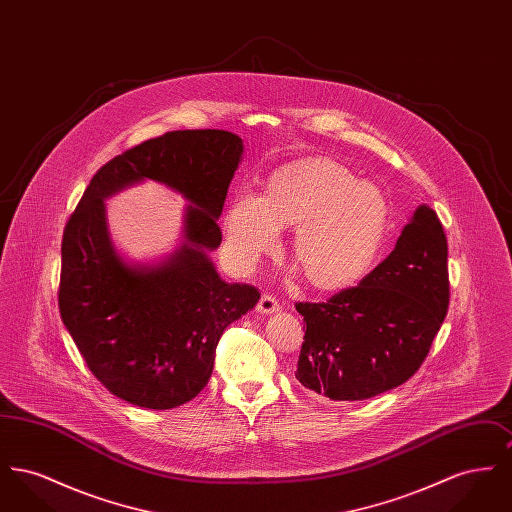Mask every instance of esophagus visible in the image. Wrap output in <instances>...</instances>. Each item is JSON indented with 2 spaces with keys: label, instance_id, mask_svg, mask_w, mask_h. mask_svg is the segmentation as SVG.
Returning <instances> with one entry per match:
<instances>
[{
  "label": "esophagus",
  "instance_id": "obj_1",
  "mask_svg": "<svg viewBox=\"0 0 512 512\" xmlns=\"http://www.w3.org/2000/svg\"><path fill=\"white\" fill-rule=\"evenodd\" d=\"M257 311L263 315H270V313H278L280 311V303L274 295H263L257 303Z\"/></svg>",
  "mask_w": 512,
  "mask_h": 512
}]
</instances>
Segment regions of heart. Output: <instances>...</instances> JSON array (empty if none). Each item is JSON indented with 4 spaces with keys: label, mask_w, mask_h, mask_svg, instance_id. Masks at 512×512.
I'll return each instance as SVG.
<instances>
[{
    "label": "heart",
    "mask_w": 512,
    "mask_h": 512,
    "mask_svg": "<svg viewBox=\"0 0 512 512\" xmlns=\"http://www.w3.org/2000/svg\"><path fill=\"white\" fill-rule=\"evenodd\" d=\"M382 192L326 157H311L270 176L267 192L240 194L226 215V244L242 267L270 251L279 228L295 226L293 261L320 292H341L363 280L388 230Z\"/></svg>",
    "instance_id": "b5f03b06"
}]
</instances>
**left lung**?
I'll return each instance as SVG.
<instances>
[{
	"label": "left lung",
	"instance_id": "obj_1",
	"mask_svg": "<svg viewBox=\"0 0 512 512\" xmlns=\"http://www.w3.org/2000/svg\"><path fill=\"white\" fill-rule=\"evenodd\" d=\"M447 307V238L436 211L420 205L359 286L324 303H295L307 324L295 378L332 401L393 390L424 363Z\"/></svg>",
	"mask_w": 512,
	"mask_h": 512
}]
</instances>
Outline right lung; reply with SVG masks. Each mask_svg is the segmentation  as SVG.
I'll return each instance as SVG.
<instances>
[{
	"mask_svg": "<svg viewBox=\"0 0 512 512\" xmlns=\"http://www.w3.org/2000/svg\"><path fill=\"white\" fill-rule=\"evenodd\" d=\"M244 153L226 130H174L99 169L67 220L59 313L99 382L146 409L192 401L211 378L224 328L261 293L224 282L209 259L217 219ZM184 194L185 244L159 266H128L110 242L102 199L145 178Z\"/></svg>",
	"mask_w": 512,
	"mask_h": 512,
	"instance_id": "1",
	"label": "right lung"
}]
</instances>
